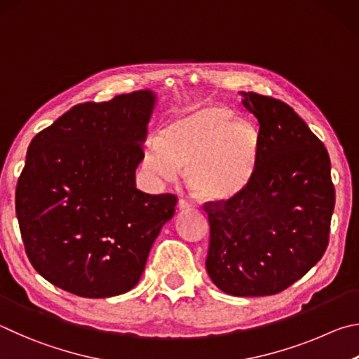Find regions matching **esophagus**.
I'll return each instance as SVG.
<instances>
[{
  "label": "esophagus",
  "instance_id": "1",
  "mask_svg": "<svg viewBox=\"0 0 359 359\" xmlns=\"http://www.w3.org/2000/svg\"><path fill=\"white\" fill-rule=\"evenodd\" d=\"M192 208H196V205L194 203H191V202H187V200H184V198H181L180 202H178V211H187V210H192Z\"/></svg>",
  "mask_w": 359,
  "mask_h": 359
}]
</instances>
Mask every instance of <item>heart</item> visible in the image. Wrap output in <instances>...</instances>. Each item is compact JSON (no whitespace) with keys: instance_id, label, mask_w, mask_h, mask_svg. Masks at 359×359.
I'll return each instance as SVG.
<instances>
[{"instance_id":"b5f03b06","label":"heart","mask_w":359,"mask_h":359,"mask_svg":"<svg viewBox=\"0 0 359 359\" xmlns=\"http://www.w3.org/2000/svg\"><path fill=\"white\" fill-rule=\"evenodd\" d=\"M260 137L250 123L222 105H197L180 113L151 138L143 165L156 178L186 173L187 189L206 203H225L254 178Z\"/></svg>"}]
</instances>
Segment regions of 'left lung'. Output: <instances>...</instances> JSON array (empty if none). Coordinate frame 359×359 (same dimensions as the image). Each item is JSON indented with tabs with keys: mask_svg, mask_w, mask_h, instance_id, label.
I'll list each match as a JSON object with an SVG mask.
<instances>
[{
	"mask_svg": "<svg viewBox=\"0 0 359 359\" xmlns=\"http://www.w3.org/2000/svg\"><path fill=\"white\" fill-rule=\"evenodd\" d=\"M240 94L259 119V159L241 196L208 208L205 265L224 293L268 297L322 259L336 194L328 151L292 107L262 94Z\"/></svg>",
	"mask_w": 359,
	"mask_h": 359,
	"instance_id": "obj_1",
	"label": "left lung"
}]
</instances>
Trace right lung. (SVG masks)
I'll return each instance as SVG.
<instances>
[{"mask_svg": "<svg viewBox=\"0 0 359 359\" xmlns=\"http://www.w3.org/2000/svg\"><path fill=\"white\" fill-rule=\"evenodd\" d=\"M157 94L72 107L29 143L15 212L31 265L83 298L134 288L176 197L135 187Z\"/></svg>", "mask_w": 359, "mask_h": 359, "instance_id": "1", "label": "right lung"}]
</instances>
